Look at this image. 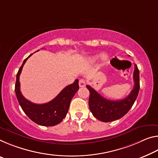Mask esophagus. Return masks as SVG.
Listing matches in <instances>:
<instances>
[{"label":"esophagus","mask_w":158,"mask_h":158,"mask_svg":"<svg viewBox=\"0 0 158 158\" xmlns=\"http://www.w3.org/2000/svg\"><path fill=\"white\" fill-rule=\"evenodd\" d=\"M86 82L84 79H80L79 80V85L80 87H84L85 86H86Z\"/></svg>","instance_id":"obj_1"}]
</instances>
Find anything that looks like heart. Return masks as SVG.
Here are the masks:
<instances>
[{
    "label": "heart",
    "instance_id": "obj_1",
    "mask_svg": "<svg viewBox=\"0 0 158 158\" xmlns=\"http://www.w3.org/2000/svg\"><path fill=\"white\" fill-rule=\"evenodd\" d=\"M99 57H100V56H93V57H90L89 60L91 61V62H95V61H96L99 58ZM102 59H106V55H102Z\"/></svg>",
    "mask_w": 158,
    "mask_h": 158
}]
</instances>
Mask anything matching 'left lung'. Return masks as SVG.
Listing matches in <instances>:
<instances>
[{
    "label": "left lung",
    "mask_w": 158,
    "mask_h": 158,
    "mask_svg": "<svg viewBox=\"0 0 158 158\" xmlns=\"http://www.w3.org/2000/svg\"><path fill=\"white\" fill-rule=\"evenodd\" d=\"M134 89L129 96L119 101H110L105 98L96 90L87 85L86 88L90 92L89 106L93 115L103 122L114 121L124 117L131 108L139 92V70L136 64H134Z\"/></svg>",
    "instance_id": "left-lung-1"
}]
</instances>
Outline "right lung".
<instances>
[{
  "instance_id": "1",
  "label": "right lung",
  "mask_w": 158,
  "mask_h": 158,
  "mask_svg": "<svg viewBox=\"0 0 158 158\" xmlns=\"http://www.w3.org/2000/svg\"><path fill=\"white\" fill-rule=\"evenodd\" d=\"M31 55L24 60L17 74L15 91L17 101L24 113L35 123L45 127L55 126L60 123L65 117L68 112L70 102L79 90V80L76 79L73 84L62 89L51 101L44 104H35L30 102L22 96L20 91L19 75L25 62Z\"/></svg>"
}]
</instances>
